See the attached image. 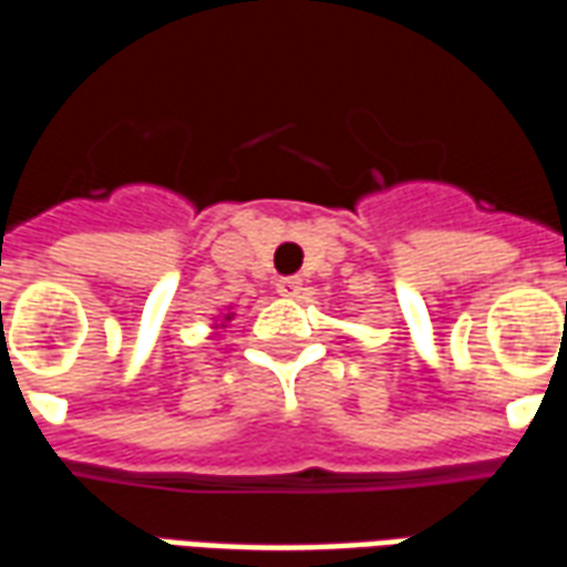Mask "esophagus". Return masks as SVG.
<instances>
[{
  "label": "esophagus",
  "instance_id": "obj_1",
  "mask_svg": "<svg viewBox=\"0 0 567 567\" xmlns=\"http://www.w3.org/2000/svg\"><path fill=\"white\" fill-rule=\"evenodd\" d=\"M276 291H279L282 297H300V291H303V279H297V276H285V279L276 282Z\"/></svg>",
  "mask_w": 567,
  "mask_h": 567
}]
</instances>
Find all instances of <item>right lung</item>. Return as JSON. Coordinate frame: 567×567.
<instances>
[{
  "mask_svg": "<svg viewBox=\"0 0 567 567\" xmlns=\"http://www.w3.org/2000/svg\"><path fill=\"white\" fill-rule=\"evenodd\" d=\"M234 319V312H227V316H221V319H218V324H215V328H224V324H227V321Z\"/></svg>",
  "mask_w": 567,
  "mask_h": 567,
  "instance_id": "add662e5",
  "label": "right lung"
}]
</instances>
